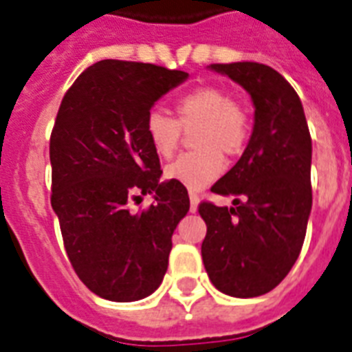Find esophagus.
Wrapping results in <instances>:
<instances>
[{
	"label": "esophagus",
	"instance_id": "esophagus-1",
	"mask_svg": "<svg viewBox=\"0 0 352 352\" xmlns=\"http://www.w3.org/2000/svg\"><path fill=\"white\" fill-rule=\"evenodd\" d=\"M197 206H199V193L193 190H190V208L191 211H197Z\"/></svg>",
	"mask_w": 352,
	"mask_h": 352
}]
</instances>
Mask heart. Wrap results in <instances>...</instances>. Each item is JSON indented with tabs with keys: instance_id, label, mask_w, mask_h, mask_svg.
Listing matches in <instances>:
<instances>
[{
	"instance_id": "1",
	"label": "heart",
	"mask_w": 352,
	"mask_h": 352,
	"mask_svg": "<svg viewBox=\"0 0 352 352\" xmlns=\"http://www.w3.org/2000/svg\"><path fill=\"white\" fill-rule=\"evenodd\" d=\"M195 151L184 153L166 168L171 181L199 190L215 181L224 170L226 157H239L250 141V113L230 94L217 87H201L175 101V119L151 110L144 133L157 155L170 159L182 141V131H191Z\"/></svg>"
}]
</instances>
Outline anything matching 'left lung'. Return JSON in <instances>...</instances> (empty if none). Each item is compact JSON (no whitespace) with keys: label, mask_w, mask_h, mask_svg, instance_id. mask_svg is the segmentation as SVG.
<instances>
[{"label":"left lung","mask_w":352,"mask_h":352,"mask_svg":"<svg viewBox=\"0 0 352 352\" xmlns=\"http://www.w3.org/2000/svg\"><path fill=\"white\" fill-rule=\"evenodd\" d=\"M250 92L255 126L242 157L211 186L233 208L202 201V262L217 289L236 298L275 289L296 262L313 204L311 135L298 94L262 63H213Z\"/></svg>","instance_id":"1"}]
</instances>
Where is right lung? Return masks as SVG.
<instances>
[{
    "label": "right lung",
    "mask_w": 352,
    "mask_h": 352,
    "mask_svg": "<svg viewBox=\"0 0 352 352\" xmlns=\"http://www.w3.org/2000/svg\"><path fill=\"white\" fill-rule=\"evenodd\" d=\"M186 77L151 63L104 59L63 97L50 135V202L74 271L101 298H144L168 270L171 235L190 197L181 182H159L161 162L144 121ZM146 192L154 204L131 210Z\"/></svg>",
    "instance_id": "right-lung-1"
}]
</instances>
